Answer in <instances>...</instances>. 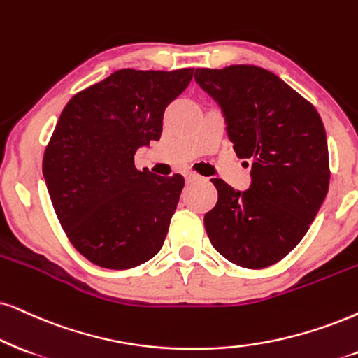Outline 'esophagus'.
<instances>
[{"instance_id": "34e87169", "label": "esophagus", "mask_w": 358, "mask_h": 358, "mask_svg": "<svg viewBox=\"0 0 358 358\" xmlns=\"http://www.w3.org/2000/svg\"><path fill=\"white\" fill-rule=\"evenodd\" d=\"M185 180H187L188 183L196 182V180H200V175L194 173V171H187V173H185Z\"/></svg>"}]
</instances>
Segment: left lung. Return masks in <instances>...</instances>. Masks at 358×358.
Here are the masks:
<instances>
[{
    "label": "left lung",
    "instance_id": "1",
    "mask_svg": "<svg viewBox=\"0 0 358 358\" xmlns=\"http://www.w3.org/2000/svg\"><path fill=\"white\" fill-rule=\"evenodd\" d=\"M194 80L220 106L238 157L251 160V183L244 192L211 180L218 201L205 215L206 234L234 264L268 268L299 244L327 194L322 119L310 102L262 67L196 69Z\"/></svg>",
    "mask_w": 358,
    "mask_h": 358
}]
</instances>
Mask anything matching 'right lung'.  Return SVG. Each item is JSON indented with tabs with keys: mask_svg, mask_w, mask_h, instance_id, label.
Segmentation results:
<instances>
[{
	"mask_svg": "<svg viewBox=\"0 0 358 358\" xmlns=\"http://www.w3.org/2000/svg\"><path fill=\"white\" fill-rule=\"evenodd\" d=\"M193 69H120L67 102L44 152L43 175L62 228L84 257L130 269L164 246L185 178L135 169L160 140L165 108Z\"/></svg>",
	"mask_w": 358,
	"mask_h": 358,
	"instance_id": "add662e5",
	"label": "right lung"
}]
</instances>
